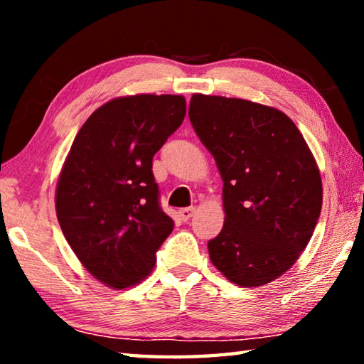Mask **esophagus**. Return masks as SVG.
<instances>
[{"label": "esophagus", "instance_id": "1", "mask_svg": "<svg viewBox=\"0 0 364 364\" xmlns=\"http://www.w3.org/2000/svg\"><path fill=\"white\" fill-rule=\"evenodd\" d=\"M196 213V208L194 207H188V208H181L180 210V217L183 221H188L193 215Z\"/></svg>", "mask_w": 364, "mask_h": 364}]
</instances>
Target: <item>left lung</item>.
I'll return each instance as SVG.
<instances>
[{"label":"left lung","mask_w":364,"mask_h":364,"mask_svg":"<svg viewBox=\"0 0 364 364\" xmlns=\"http://www.w3.org/2000/svg\"><path fill=\"white\" fill-rule=\"evenodd\" d=\"M189 120L223 180V230L208 241L213 267L242 287L279 278L297 262L323 205L316 160L281 110L193 95Z\"/></svg>","instance_id":"obj_1"}]
</instances>
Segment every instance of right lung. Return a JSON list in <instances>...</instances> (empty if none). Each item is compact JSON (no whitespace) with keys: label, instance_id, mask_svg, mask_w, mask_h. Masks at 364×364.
Masks as SVG:
<instances>
[{"label":"right lung","instance_id":"1","mask_svg":"<svg viewBox=\"0 0 364 364\" xmlns=\"http://www.w3.org/2000/svg\"><path fill=\"white\" fill-rule=\"evenodd\" d=\"M186 115L180 95L115 97L80 128L60 170L56 213L67 242L97 281L138 284L173 230L159 204L152 157Z\"/></svg>","mask_w":364,"mask_h":364}]
</instances>
